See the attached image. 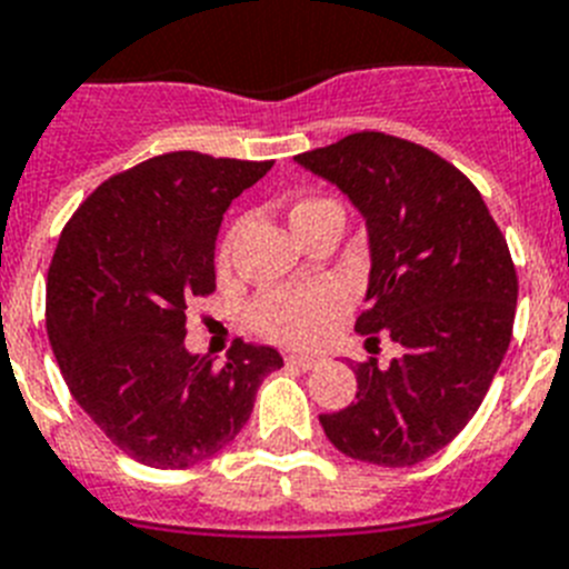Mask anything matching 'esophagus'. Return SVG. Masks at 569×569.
Listing matches in <instances>:
<instances>
[{"mask_svg": "<svg viewBox=\"0 0 569 569\" xmlns=\"http://www.w3.org/2000/svg\"><path fill=\"white\" fill-rule=\"evenodd\" d=\"M286 365L300 367V370H312V367L318 365V356H309V352H289V356H286Z\"/></svg>", "mask_w": 569, "mask_h": 569, "instance_id": "obj_1", "label": "esophagus"}]
</instances>
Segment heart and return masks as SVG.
Segmentation results:
<instances>
[{"mask_svg":"<svg viewBox=\"0 0 569 569\" xmlns=\"http://www.w3.org/2000/svg\"><path fill=\"white\" fill-rule=\"evenodd\" d=\"M336 204L332 199H300L292 208V222L307 213ZM237 240V228L226 233V240L219 242V262L226 266L231 260V248ZM343 309V289L329 280H318V283H300V286H283V289H271V292L260 295L251 303V323L257 332L266 338L283 343H307L312 341L323 327Z\"/></svg>","mask_w":569,"mask_h":569,"instance_id":"obj_1","label":"heart"}]
</instances>
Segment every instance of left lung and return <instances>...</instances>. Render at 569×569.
Segmentation results:
<instances>
[{"label":"left lung","mask_w":569,"mask_h":569,"mask_svg":"<svg viewBox=\"0 0 569 569\" xmlns=\"http://www.w3.org/2000/svg\"><path fill=\"white\" fill-rule=\"evenodd\" d=\"M332 181L365 217L370 240L367 347L390 338L402 356L356 365V402L321 413L323 433L352 460L402 469L446 448L469 425L512 341L518 274L480 190L437 152L352 132L295 156Z\"/></svg>","instance_id":"8db88e82"}]
</instances>
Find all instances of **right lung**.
I'll use <instances>...</instances> for the list:
<instances>
[{
    "instance_id": "obj_1",
    "label": "right lung",
    "mask_w": 569,
    "mask_h": 569,
    "mask_svg": "<svg viewBox=\"0 0 569 569\" xmlns=\"http://www.w3.org/2000/svg\"><path fill=\"white\" fill-rule=\"evenodd\" d=\"M271 161L164 152L103 181L60 233L46 327L74 402L132 460H211L283 367L274 347L237 341L226 365L184 347L188 303L217 289L222 213Z\"/></svg>"
}]
</instances>
